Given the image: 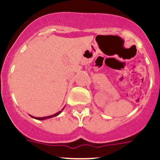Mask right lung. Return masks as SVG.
<instances>
[{"label": "right lung", "instance_id": "right-lung-1", "mask_svg": "<svg viewBox=\"0 0 160 160\" xmlns=\"http://www.w3.org/2000/svg\"><path fill=\"white\" fill-rule=\"evenodd\" d=\"M61 112V111L57 112L56 114H54V115H50V116H47V117H42V118H37V117H32L36 119H38V120H44V119H46V118H52V117H54V116H57V115H58L59 114H60Z\"/></svg>", "mask_w": 160, "mask_h": 160}]
</instances>
